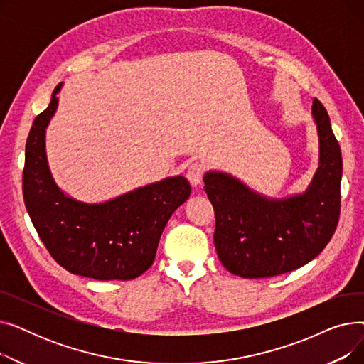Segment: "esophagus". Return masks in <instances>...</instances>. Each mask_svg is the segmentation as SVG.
Here are the masks:
<instances>
[{
	"instance_id": "1",
	"label": "esophagus",
	"mask_w": 364,
	"mask_h": 364,
	"mask_svg": "<svg viewBox=\"0 0 364 364\" xmlns=\"http://www.w3.org/2000/svg\"><path fill=\"white\" fill-rule=\"evenodd\" d=\"M186 176H187V180L190 181V184H192L193 187L199 186L202 183V177H203V166H202V164L193 162L192 165L188 166Z\"/></svg>"
}]
</instances>
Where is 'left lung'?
<instances>
[{
	"mask_svg": "<svg viewBox=\"0 0 364 364\" xmlns=\"http://www.w3.org/2000/svg\"><path fill=\"white\" fill-rule=\"evenodd\" d=\"M311 114L318 136V168L304 193L267 198L227 172H205L203 188L215 213V250L232 274L264 279L296 270L314 259L335 233L341 147L317 99Z\"/></svg>",
	"mask_w": 364,
	"mask_h": 364,
	"instance_id": "obj_1",
	"label": "left lung"
}]
</instances>
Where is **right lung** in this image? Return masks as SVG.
I'll list each match as a JSON object with an SVG mask.
<instances>
[{
  "mask_svg": "<svg viewBox=\"0 0 364 364\" xmlns=\"http://www.w3.org/2000/svg\"><path fill=\"white\" fill-rule=\"evenodd\" d=\"M63 84L35 118L26 141L23 199L38 236L69 273L95 280H131L155 261L164 228L192 192L183 176L134 188L100 203L66 195L47 161L46 131Z\"/></svg>",
  "mask_w": 364,
  "mask_h": 364,
  "instance_id": "add662e5",
  "label": "right lung"
}]
</instances>
